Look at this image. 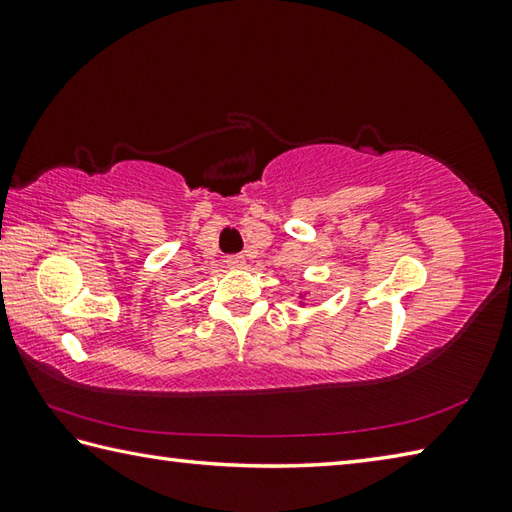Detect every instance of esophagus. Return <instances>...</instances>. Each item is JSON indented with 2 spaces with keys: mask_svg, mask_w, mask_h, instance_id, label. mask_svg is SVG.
Wrapping results in <instances>:
<instances>
[{
  "mask_svg": "<svg viewBox=\"0 0 512 512\" xmlns=\"http://www.w3.org/2000/svg\"><path fill=\"white\" fill-rule=\"evenodd\" d=\"M226 264H228V268H242V266H244V257H242V255L228 257Z\"/></svg>",
  "mask_w": 512,
  "mask_h": 512,
  "instance_id": "obj_1",
  "label": "esophagus"
}]
</instances>
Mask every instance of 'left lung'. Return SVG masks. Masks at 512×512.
<instances>
[{"mask_svg": "<svg viewBox=\"0 0 512 512\" xmlns=\"http://www.w3.org/2000/svg\"><path fill=\"white\" fill-rule=\"evenodd\" d=\"M301 297H306V292H303V295ZM299 306H306V303H303V301H299Z\"/></svg>", "mask_w": 512, "mask_h": 512, "instance_id": "8db88e82", "label": "left lung"}]
</instances>
